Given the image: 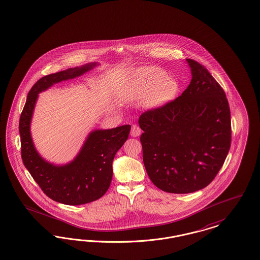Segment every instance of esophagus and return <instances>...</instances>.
<instances>
[{
    "label": "esophagus",
    "mask_w": 260,
    "mask_h": 260,
    "mask_svg": "<svg viewBox=\"0 0 260 260\" xmlns=\"http://www.w3.org/2000/svg\"><path fill=\"white\" fill-rule=\"evenodd\" d=\"M131 135L134 137H137L141 135V129L138 125H134L132 126V131H131Z\"/></svg>",
    "instance_id": "obj_1"
}]
</instances>
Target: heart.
I'll list each match as a JSON object with an SVG mask.
<instances>
[{
    "label": "heart",
    "instance_id": "heart-1",
    "mask_svg": "<svg viewBox=\"0 0 260 260\" xmlns=\"http://www.w3.org/2000/svg\"><path fill=\"white\" fill-rule=\"evenodd\" d=\"M178 93V81L166 78V74L156 68L145 67L125 80L119 88L118 98L125 104L143 101L146 108H156L173 102Z\"/></svg>",
    "mask_w": 260,
    "mask_h": 260
}]
</instances>
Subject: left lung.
Segmentation results:
<instances>
[{"label": "left lung", "instance_id": "left-lung-1", "mask_svg": "<svg viewBox=\"0 0 260 260\" xmlns=\"http://www.w3.org/2000/svg\"><path fill=\"white\" fill-rule=\"evenodd\" d=\"M192 79L169 104L139 117L143 162L162 191L187 194L205 188L222 168L232 141L224 90L202 64L186 58Z\"/></svg>", "mask_w": 260, "mask_h": 260}]
</instances>
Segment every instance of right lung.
<instances>
[{"instance_id": "obj_1", "label": "right lung", "mask_w": 260, "mask_h": 260, "mask_svg": "<svg viewBox=\"0 0 260 260\" xmlns=\"http://www.w3.org/2000/svg\"><path fill=\"white\" fill-rule=\"evenodd\" d=\"M98 65L87 63L43 77L29 90L20 116L23 163L46 195L63 205H84L106 194L112 179V161L126 141L131 125L92 131L72 161L55 165L45 160L36 151L30 135L31 118L39 93L60 81L81 77Z\"/></svg>"}]
</instances>
